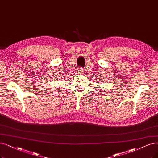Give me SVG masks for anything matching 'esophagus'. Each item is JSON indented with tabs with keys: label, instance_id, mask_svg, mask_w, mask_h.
I'll return each mask as SVG.
<instances>
[{
	"label": "esophagus",
	"instance_id": "1",
	"mask_svg": "<svg viewBox=\"0 0 158 158\" xmlns=\"http://www.w3.org/2000/svg\"><path fill=\"white\" fill-rule=\"evenodd\" d=\"M77 73L79 74H84V70L81 68H78L77 70Z\"/></svg>",
	"mask_w": 158,
	"mask_h": 158
}]
</instances>
